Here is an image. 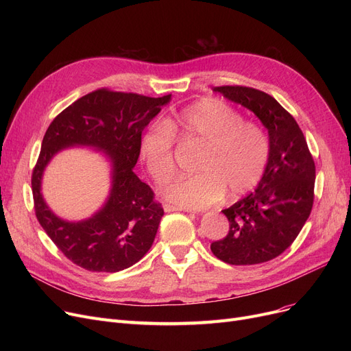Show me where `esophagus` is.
<instances>
[{"label":"esophagus","mask_w":351,"mask_h":351,"mask_svg":"<svg viewBox=\"0 0 351 351\" xmlns=\"http://www.w3.org/2000/svg\"><path fill=\"white\" fill-rule=\"evenodd\" d=\"M163 209H165V212H176V210H188V209H185V208H179V206H175V205H171V204H165L163 205Z\"/></svg>","instance_id":"obj_1"}]
</instances>
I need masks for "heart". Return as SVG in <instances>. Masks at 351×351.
I'll use <instances>...</instances> for the list:
<instances>
[{
    "mask_svg": "<svg viewBox=\"0 0 351 351\" xmlns=\"http://www.w3.org/2000/svg\"><path fill=\"white\" fill-rule=\"evenodd\" d=\"M175 135L202 146L191 178L176 182L166 192L173 204L205 209L230 197H241L262 180L270 158L265 129L230 105L208 99L182 109L173 118L154 122L141 138V156L158 186L169 185L176 175Z\"/></svg>",
    "mask_w": 351,
    "mask_h": 351,
    "instance_id": "b5f03b06",
    "label": "heart"
}]
</instances>
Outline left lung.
I'll return each instance as SVG.
<instances>
[{
    "label": "left lung",
    "mask_w": 351,
    "mask_h": 351,
    "mask_svg": "<svg viewBox=\"0 0 351 351\" xmlns=\"http://www.w3.org/2000/svg\"><path fill=\"white\" fill-rule=\"evenodd\" d=\"M228 99L250 109L267 128L270 158L257 189L225 210L229 233L210 245L225 263L246 266L269 262L298 237L315 200L316 166L306 138L273 97L242 85L215 86Z\"/></svg>",
    "instance_id": "1"
}]
</instances>
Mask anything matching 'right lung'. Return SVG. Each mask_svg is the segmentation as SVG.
<instances>
[{
    "label": "right lung",
    "instance_id": "add662e5",
    "mask_svg": "<svg viewBox=\"0 0 351 351\" xmlns=\"http://www.w3.org/2000/svg\"><path fill=\"white\" fill-rule=\"evenodd\" d=\"M171 97L151 98L101 88L65 108L48 126L31 178L34 209L45 233L72 263L89 271L115 273L139 262L151 249L163 208L151 186L134 173V166L141 154L142 131ZM72 144L105 150L114 168L106 206L78 224L55 217L40 195L45 166Z\"/></svg>",
    "mask_w": 351,
    "mask_h": 351
}]
</instances>
